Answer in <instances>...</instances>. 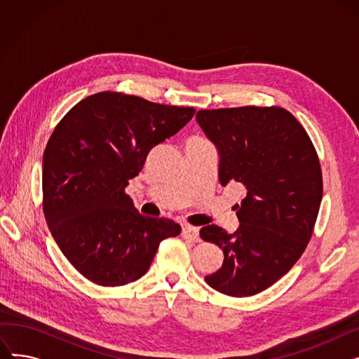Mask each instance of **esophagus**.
<instances>
[{
	"label": "esophagus",
	"instance_id": "34e87169",
	"mask_svg": "<svg viewBox=\"0 0 359 359\" xmlns=\"http://www.w3.org/2000/svg\"><path fill=\"white\" fill-rule=\"evenodd\" d=\"M182 234H183V237H186V238H191V240H194V241H201L199 229H198V227H192V225H184Z\"/></svg>",
	"mask_w": 359,
	"mask_h": 359
}]
</instances>
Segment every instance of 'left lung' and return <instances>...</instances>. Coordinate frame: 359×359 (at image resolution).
Listing matches in <instances>:
<instances>
[{
	"mask_svg": "<svg viewBox=\"0 0 359 359\" xmlns=\"http://www.w3.org/2000/svg\"><path fill=\"white\" fill-rule=\"evenodd\" d=\"M196 122L217 148L221 186L237 182L248 192L234 206L236 231L214 224L199 231L224 252L222 266L205 280L230 297L259 294L295 265L313 234L323 196L316 149L280 107L199 110Z\"/></svg>",
	"mask_w": 359,
	"mask_h": 359,
	"instance_id": "1",
	"label": "left lung"
}]
</instances>
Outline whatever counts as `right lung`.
I'll list each match as a JSON object with an SVG mask.
<instances>
[{"label":"right lung","mask_w":359,"mask_h":359,"mask_svg":"<svg viewBox=\"0 0 359 359\" xmlns=\"http://www.w3.org/2000/svg\"><path fill=\"white\" fill-rule=\"evenodd\" d=\"M194 107L97 93L75 104L43 153V212L58 248L83 276L122 287L147 273L161 240L182 227L141 215L125 194L149 151L172 138Z\"/></svg>","instance_id":"1"}]
</instances>
